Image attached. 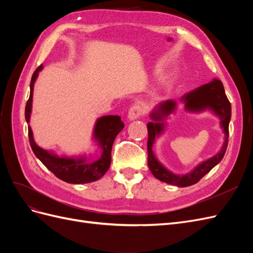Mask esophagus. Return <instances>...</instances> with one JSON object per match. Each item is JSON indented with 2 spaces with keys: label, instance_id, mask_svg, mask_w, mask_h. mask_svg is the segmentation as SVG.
<instances>
[{
  "label": "esophagus",
  "instance_id": "obj_1",
  "mask_svg": "<svg viewBox=\"0 0 253 253\" xmlns=\"http://www.w3.org/2000/svg\"><path fill=\"white\" fill-rule=\"evenodd\" d=\"M141 115H142V108L138 104H135L128 110L127 118H128V120L132 121V120H136L137 118H139Z\"/></svg>",
  "mask_w": 253,
  "mask_h": 253
}]
</instances>
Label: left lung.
<instances>
[{"instance_id":"1","label":"left lung","mask_w":253,"mask_h":253,"mask_svg":"<svg viewBox=\"0 0 253 253\" xmlns=\"http://www.w3.org/2000/svg\"><path fill=\"white\" fill-rule=\"evenodd\" d=\"M180 101L185 104V109L188 112L200 113L209 110L214 115H216L220 120V127L223 128L225 134L224 143L217 154L196 166L190 173L183 175L174 174L159 163L154 154V151H153V144L155 142L156 137H159L164 133L166 127L165 120L169 115L175 112L177 104L174 100H166L158 103L152 111L150 114L152 121L147 126L149 133L148 165L150 170L157 179L164 182L177 187H189L200 181L201 178H203L207 173H209L223 159L228 145L231 104L226 96L223 83L217 79H213L209 83L189 91L188 94H185L180 98Z\"/></svg>"}]
</instances>
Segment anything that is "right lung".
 Wrapping results in <instances>:
<instances>
[{
  "mask_svg": "<svg viewBox=\"0 0 253 253\" xmlns=\"http://www.w3.org/2000/svg\"><path fill=\"white\" fill-rule=\"evenodd\" d=\"M42 68L43 65L37 68L33 74L32 81H30V95L25 106V119L27 124H29L30 114H32L34 84ZM124 127L125 124L121 121L120 116H116V115H108V116H102L97 119L93 138L100 149V154L95 158H87L86 156L59 157L55 153L40 148L35 142L30 126H28V137L30 147H32L35 155L50 172L65 182L80 185V183L98 180L109 170L112 160L111 153L114 140Z\"/></svg>",
  "mask_w": 253,
  "mask_h": 253,
  "instance_id": "1",
  "label": "right lung"
}]
</instances>
